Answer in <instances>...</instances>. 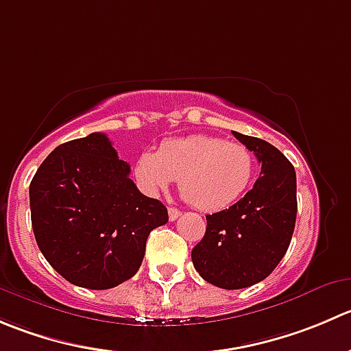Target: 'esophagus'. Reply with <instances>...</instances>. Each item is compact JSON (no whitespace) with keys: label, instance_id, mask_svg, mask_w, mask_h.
I'll return each mask as SVG.
<instances>
[{"label":"esophagus","instance_id":"obj_1","mask_svg":"<svg viewBox=\"0 0 351 351\" xmlns=\"http://www.w3.org/2000/svg\"><path fill=\"white\" fill-rule=\"evenodd\" d=\"M180 214H182V213H180V210L176 209V207H169V209H168V216H169V221H176V219H178V217H180Z\"/></svg>","mask_w":351,"mask_h":351}]
</instances>
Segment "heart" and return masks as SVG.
I'll use <instances>...</instances> for the list:
<instances>
[{
	"mask_svg": "<svg viewBox=\"0 0 351 351\" xmlns=\"http://www.w3.org/2000/svg\"><path fill=\"white\" fill-rule=\"evenodd\" d=\"M254 171L255 159L247 145L214 135L169 138L158 152H141L134 165V176L144 192L156 195L178 178L185 199L204 213L237 202Z\"/></svg>",
	"mask_w": 351,
	"mask_h": 351,
	"instance_id": "1",
	"label": "heart"
}]
</instances>
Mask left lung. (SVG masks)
<instances>
[{
  "label": "left lung",
  "mask_w": 351,
  "mask_h": 351,
  "mask_svg": "<svg viewBox=\"0 0 351 351\" xmlns=\"http://www.w3.org/2000/svg\"><path fill=\"white\" fill-rule=\"evenodd\" d=\"M233 135L257 156L261 176L230 209L206 216V234L192 250L197 273L224 290L266 280L287 254L297 219L293 165L269 142Z\"/></svg>",
  "instance_id": "8db88e82"
}]
</instances>
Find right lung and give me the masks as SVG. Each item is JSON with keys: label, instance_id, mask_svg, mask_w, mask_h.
<instances>
[{"label": "right lung", "instance_id": "obj_1", "mask_svg": "<svg viewBox=\"0 0 351 351\" xmlns=\"http://www.w3.org/2000/svg\"><path fill=\"white\" fill-rule=\"evenodd\" d=\"M32 230L53 269L75 287L108 290L130 280L168 209L141 193L106 134L58 145L29 189Z\"/></svg>", "mask_w": 351, "mask_h": 351}]
</instances>
